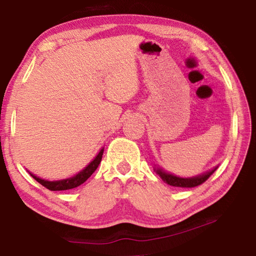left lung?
I'll use <instances>...</instances> for the list:
<instances>
[{
    "label": "left lung",
    "mask_w": 256,
    "mask_h": 256,
    "mask_svg": "<svg viewBox=\"0 0 256 256\" xmlns=\"http://www.w3.org/2000/svg\"><path fill=\"white\" fill-rule=\"evenodd\" d=\"M216 167L214 168V170L206 172V174L200 175V176H196L192 177V178H182V177H177L172 174H168V172H164L162 168H154V172L162 177V180L167 183L168 185L172 186H177V188H196V186H198L204 183V182L209 178V177L214 174L216 172Z\"/></svg>",
    "instance_id": "8db88e82"
}]
</instances>
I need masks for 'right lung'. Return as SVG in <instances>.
Listing matches in <instances>:
<instances>
[{"mask_svg": "<svg viewBox=\"0 0 256 256\" xmlns=\"http://www.w3.org/2000/svg\"><path fill=\"white\" fill-rule=\"evenodd\" d=\"M102 152H104V149L99 151L97 157L94 158L92 162L84 168V170L80 172L79 174H76V176L71 177V178L56 180V182H50V180H42V178H40V177L34 176L32 174H30V175H32L34 178L38 182V183L42 184V186H45V188H48L50 190H64L74 188H78L79 185L84 184V182L94 174V172L97 170V167L99 166V164H100V162H102Z\"/></svg>", "mask_w": 256, "mask_h": 256, "instance_id": "right-lung-1", "label": "right lung"}]
</instances>
